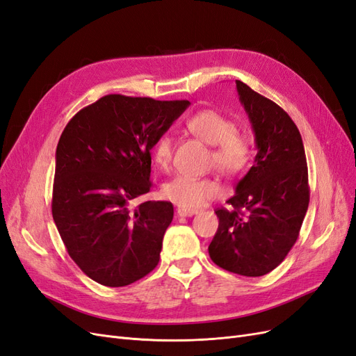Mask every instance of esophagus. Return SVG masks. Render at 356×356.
I'll return each mask as SVG.
<instances>
[{"label": "esophagus", "instance_id": "esophagus-1", "mask_svg": "<svg viewBox=\"0 0 356 356\" xmlns=\"http://www.w3.org/2000/svg\"><path fill=\"white\" fill-rule=\"evenodd\" d=\"M177 213L179 215V217H191V215L197 213V211H195V209H184V208H178Z\"/></svg>", "mask_w": 356, "mask_h": 356}]
</instances>
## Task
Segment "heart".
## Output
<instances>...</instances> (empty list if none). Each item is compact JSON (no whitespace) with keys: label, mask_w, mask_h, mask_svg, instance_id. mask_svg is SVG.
I'll return each mask as SVG.
<instances>
[{"label":"heart","mask_w":356,"mask_h":356,"mask_svg":"<svg viewBox=\"0 0 356 356\" xmlns=\"http://www.w3.org/2000/svg\"><path fill=\"white\" fill-rule=\"evenodd\" d=\"M186 126L193 136L212 145L209 165L221 175L236 178L250 166L252 156L251 139L236 129V123L230 117L217 110H202L188 117ZM172 153L174 144L170 136H161L153 149L154 161L161 170L170 169ZM218 195L217 181L209 177L190 178L179 175L161 187V196L184 209H196Z\"/></svg>","instance_id":"b5f03b06"}]
</instances>
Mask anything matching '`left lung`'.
<instances>
[{"mask_svg":"<svg viewBox=\"0 0 356 356\" xmlns=\"http://www.w3.org/2000/svg\"><path fill=\"white\" fill-rule=\"evenodd\" d=\"M250 117L257 156L227 208L215 211L218 230L211 260L242 276H263L281 264L298 239L310 190L303 141L296 123L273 101L236 80Z\"/></svg>","mask_w":356,"mask_h":356,"instance_id":"obj_1","label":"left lung"}]
</instances>
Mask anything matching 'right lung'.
Listing matches in <instances>:
<instances>
[{"mask_svg":"<svg viewBox=\"0 0 356 356\" xmlns=\"http://www.w3.org/2000/svg\"><path fill=\"white\" fill-rule=\"evenodd\" d=\"M188 105L106 95L63 129L51 213L70 257L95 282L126 286L159 264L174 204L134 202L153 187L152 148Z\"/></svg>","mask_w":356,"mask_h":356,"instance_id":"add662e5","label":"right lung"}]
</instances>
